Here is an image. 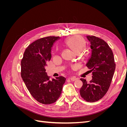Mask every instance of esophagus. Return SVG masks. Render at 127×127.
<instances>
[{"label":"esophagus","instance_id":"obj_1","mask_svg":"<svg viewBox=\"0 0 127 127\" xmlns=\"http://www.w3.org/2000/svg\"><path fill=\"white\" fill-rule=\"evenodd\" d=\"M77 79V78L75 77H71L70 78H69V79L71 80V81H75V80H76Z\"/></svg>","mask_w":127,"mask_h":127}]
</instances>
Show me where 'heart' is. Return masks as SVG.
Masks as SVG:
<instances>
[{"mask_svg":"<svg viewBox=\"0 0 127 127\" xmlns=\"http://www.w3.org/2000/svg\"><path fill=\"white\" fill-rule=\"evenodd\" d=\"M64 44L75 53H79L85 48L86 43L83 38L78 35L73 36L64 42Z\"/></svg>","mask_w":127,"mask_h":127,"instance_id":"heart-1","label":"heart"}]
</instances>
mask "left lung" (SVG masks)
<instances>
[{
	"instance_id": "left-lung-1",
	"label": "left lung",
	"mask_w": 127,
	"mask_h": 127,
	"mask_svg": "<svg viewBox=\"0 0 127 127\" xmlns=\"http://www.w3.org/2000/svg\"><path fill=\"white\" fill-rule=\"evenodd\" d=\"M91 44V56L86 66L92 72L89 83L81 78L83 86L80 89L81 97L85 101L94 102L101 99L108 91L116 69L112 50L105 41L93 35H87Z\"/></svg>"
}]
</instances>
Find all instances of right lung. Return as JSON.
Masks as SVG:
<instances>
[{
	"label": "right lung",
	"mask_w": 127,
	"mask_h": 127,
	"mask_svg": "<svg viewBox=\"0 0 127 127\" xmlns=\"http://www.w3.org/2000/svg\"><path fill=\"white\" fill-rule=\"evenodd\" d=\"M59 39V36H48L33 42L26 49L21 61V77L27 88L37 101L44 104L56 102L66 82L63 76L50 80L45 71L52 46Z\"/></svg>",
	"instance_id": "obj_1"
}]
</instances>
